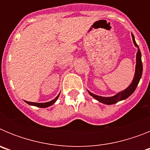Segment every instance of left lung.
Segmentation results:
<instances>
[{
  "mask_svg": "<svg viewBox=\"0 0 150 150\" xmlns=\"http://www.w3.org/2000/svg\"><path fill=\"white\" fill-rule=\"evenodd\" d=\"M132 40H133V43L136 47H137V55H136V67H135V73H134V76L133 81L130 84L129 86L122 91H120L119 93L115 95L114 96L111 97H102L99 96V95H95V94L90 92L88 90H87L91 96H92L95 99L97 100H98L100 103H103L104 104H107V105H110V104H116L117 102L120 101V100H125V99L128 98L130 95L133 93L134 91H135L136 88H137V85H138L140 79L142 76L143 73V64H142V61H141V52L139 49L138 46H137L136 41H135L134 37L133 34H132Z\"/></svg>",
  "mask_w": 150,
  "mask_h": 150,
  "instance_id": "left-lung-1",
  "label": "left lung"
}]
</instances>
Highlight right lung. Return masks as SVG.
I'll return each instance as SVG.
<instances>
[{
  "instance_id": "obj_1",
  "label": "right lung",
  "mask_w": 150,
  "mask_h": 150,
  "mask_svg": "<svg viewBox=\"0 0 150 150\" xmlns=\"http://www.w3.org/2000/svg\"><path fill=\"white\" fill-rule=\"evenodd\" d=\"M59 95H60V93L59 94V95H58V96H57L55 99L50 100V101H49V102H46V103H35V102H29V101H27V100H25V102L27 103V104H28L29 105L36 106V107H41V108H46V107H50V106H51V105H52V104H55V101L57 100V99L59 98Z\"/></svg>"
}]
</instances>
